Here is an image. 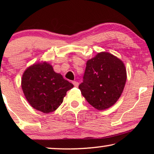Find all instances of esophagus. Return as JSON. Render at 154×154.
Segmentation results:
<instances>
[{
  "mask_svg": "<svg viewBox=\"0 0 154 154\" xmlns=\"http://www.w3.org/2000/svg\"><path fill=\"white\" fill-rule=\"evenodd\" d=\"M72 83H73V85H74L75 87H78V86H79V82H77V81H73Z\"/></svg>",
  "mask_w": 154,
  "mask_h": 154,
  "instance_id": "esophagus-1",
  "label": "esophagus"
}]
</instances>
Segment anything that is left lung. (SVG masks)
<instances>
[{"label": "left lung", "instance_id": "8db88e82", "mask_svg": "<svg viewBox=\"0 0 154 154\" xmlns=\"http://www.w3.org/2000/svg\"><path fill=\"white\" fill-rule=\"evenodd\" d=\"M126 79L123 62L112 54L102 52L88 60L83 83L79 88L90 105L97 110H104L121 97Z\"/></svg>", "mask_w": 154, "mask_h": 154}]
</instances>
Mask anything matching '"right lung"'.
Segmentation results:
<instances>
[{
	"mask_svg": "<svg viewBox=\"0 0 154 154\" xmlns=\"http://www.w3.org/2000/svg\"><path fill=\"white\" fill-rule=\"evenodd\" d=\"M73 88L48 62L36 63L23 73L22 88L33 109L44 113L53 112L60 106L66 92Z\"/></svg>",
	"mask_w": 154,
	"mask_h": 154,
	"instance_id": "obj_1",
	"label": "right lung"
}]
</instances>
